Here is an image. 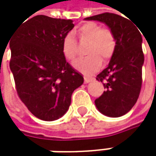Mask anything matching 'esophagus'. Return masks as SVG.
<instances>
[{
    "label": "esophagus",
    "mask_w": 156,
    "mask_h": 156,
    "mask_svg": "<svg viewBox=\"0 0 156 156\" xmlns=\"http://www.w3.org/2000/svg\"><path fill=\"white\" fill-rule=\"evenodd\" d=\"M93 78H89V77H84V82L85 83H89L90 81H92Z\"/></svg>",
    "instance_id": "obj_1"
}]
</instances>
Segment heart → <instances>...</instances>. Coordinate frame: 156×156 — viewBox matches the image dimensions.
<instances>
[{
  "label": "heart",
  "mask_w": 156,
  "mask_h": 156,
  "mask_svg": "<svg viewBox=\"0 0 156 156\" xmlns=\"http://www.w3.org/2000/svg\"><path fill=\"white\" fill-rule=\"evenodd\" d=\"M78 37L80 42H88L84 58H79L73 63V67L83 74L90 75L98 71L102 66V59L108 61L115 52L116 41L113 32L102 28L96 22H87L78 29ZM62 54L69 61L76 58L78 44L71 34H67L61 44Z\"/></svg>",
  "instance_id": "b5f03b06"
}]
</instances>
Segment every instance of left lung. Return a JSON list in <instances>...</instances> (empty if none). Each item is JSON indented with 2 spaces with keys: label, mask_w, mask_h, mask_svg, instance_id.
<instances>
[{
  "label": "left lung",
  "mask_w": 156,
  "mask_h": 156,
  "mask_svg": "<svg viewBox=\"0 0 156 156\" xmlns=\"http://www.w3.org/2000/svg\"><path fill=\"white\" fill-rule=\"evenodd\" d=\"M88 20L106 23L113 32L116 46L108 67L97 76L106 90L95 100L98 109L105 115H124L136 103L142 87V67L144 57L142 36L128 19L105 12L87 17Z\"/></svg>",
  "instance_id": "left-lung-1"
}]
</instances>
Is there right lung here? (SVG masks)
Returning a JSON list of instances; mask_svg holds the SVG:
<instances>
[{"label":"right lung","instance_id":"1","mask_svg":"<svg viewBox=\"0 0 156 156\" xmlns=\"http://www.w3.org/2000/svg\"><path fill=\"white\" fill-rule=\"evenodd\" d=\"M74 28L71 20L37 15L21 23L10 39L17 94L36 117L53 121L69 108L84 78L66 60L61 44Z\"/></svg>","mask_w":156,"mask_h":156}]
</instances>
